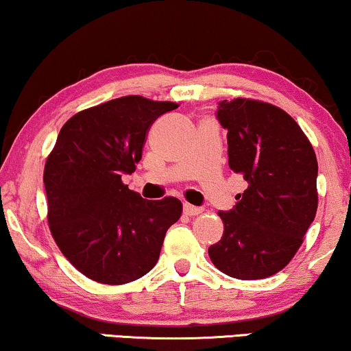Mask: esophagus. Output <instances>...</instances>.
<instances>
[{"label":"esophagus","instance_id":"34e87169","mask_svg":"<svg viewBox=\"0 0 351 351\" xmlns=\"http://www.w3.org/2000/svg\"><path fill=\"white\" fill-rule=\"evenodd\" d=\"M184 213L186 215H198L203 213V208H196V206H191V204H184Z\"/></svg>","mask_w":351,"mask_h":351}]
</instances>
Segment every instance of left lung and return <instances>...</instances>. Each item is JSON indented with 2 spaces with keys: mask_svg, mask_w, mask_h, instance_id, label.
<instances>
[{
  "mask_svg": "<svg viewBox=\"0 0 351 351\" xmlns=\"http://www.w3.org/2000/svg\"><path fill=\"white\" fill-rule=\"evenodd\" d=\"M217 118L228 131V166L247 182L209 257L225 275L263 280L282 270L304 243L318 209V161L294 118L254 99L222 100Z\"/></svg>",
  "mask_w": 351,
  "mask_h": 351,
  "instance_id": "1",
  "label": "left lung"
}]
</instances>
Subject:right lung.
Segmentation results:
<instances>
[{
  "instance_id": "1",
  "label": "right lung",
  "mask_w": 351,
  "mask_h": 351,
  "mask_svg": "<svg viewBox=\"0 0 351 351\" xmlns=\"http://www.w3.org/2000/svg\"><path fill=\"white\" fill-rule=\"evenodd\" d=\"M177 107L126 95L62 126L43 176L47 222L60 252L89 280L117 286L147 275L180 219L177 198L143 199L121 180L136 171L155 119Z\"/></svg>"
}]
</instances>
